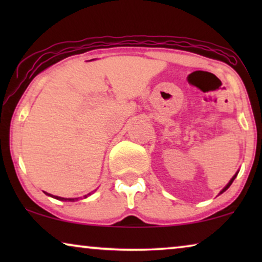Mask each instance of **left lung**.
Returning <instances> with one entry per match:
<instances>
[{"label": "left lung", "mask_w": 262, "mask_h": 262, "mask_svg": "<svg viewBox=\"0 0 262 262\" xmlns=\"http://www.w3.org/2000/svg\"><path fill=\"white\" fill-rule=\"evenodd\" d=\"M236 175H237V173H236V174H235V175H234V177H232V178H231V180H230V181H229V182H228V185H227V186H225V187H224V188H223V189H222V191H221V192H220V194H222V193H223V192H225V191H227V189H228V188H229V187H230V185H231V184H232V181H234V180H235V178H236Z\"/></svg>", "instance_id": "1"}]
</instances>
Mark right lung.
Instances as JSON below:
<instances>
[{
  "instance_id": "add662e5",
  "label": "right lung",
  "mask_w": 262,
  "mask_h": 262,
  "mask_svg": "<svg viewBox=\"0 0 262 262\" xmlns=\"http://www.w3.org/2000/svg\"><path fill=\"white\" fill-rule=\"evenodd\" d=\"M45 194H48V195H50V196H52V198H55V199H58V200H66V202H75V200H78L80 198H62V196H57V195H52V194H50V193H46V192H44ZM92 193H88L87 195H84V198H87L88 195H91Z\"/></svg>"
}]
</instances>
